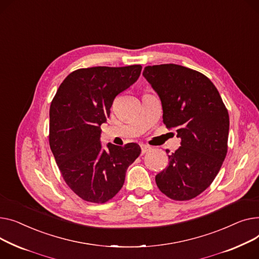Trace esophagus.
I'll return each mask as SVG.
<instances>
[{"instance_id":"esophagus-1","label":"esophagus","mask_w":259,"mask_h":259,"mask_svg":"<svg viewBox=\"0 0 259 259\" xmlns=\"http://www.w3.org/2000/svg\"><path fill=\"white\" fill-rule=\"evenodd\" d=\"M148 150H150V146H148V145H146V144H142V145H141V154H142V155L145 154V153H147Z\"/></svg>"}]
</instances>
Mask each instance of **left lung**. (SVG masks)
<instances>
[{
	"label": "left lung",
	"mask_w": 259,
	"mask_h": 259,
	"mask_svg": "<svg viewBox=\"0 0 259 259\" xmlns=\"http://www.w3.org/2000/svg\"><path fill=\"white\" fill-rule=\"evenodd\" d=\"M143 76L159 95L163 122L181 146L156 176L161 192L188 201L213 182L226 158L229 114L215 85L200 72L175 64L148 66Z\"/></svg>",
	"instance_id": "left-lung-1"
}]
</instances>
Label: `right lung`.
Returning <instances> with one entry per match:
<instances>
[{
	"mask_svg": "<svg viewBox=\"0 0 259 259\" xmlns=\"http://www.w3.org/2000/svg\"><path fill=\"white\" fill-rule=\"evenodd\" d=\"M142 67H93L69 74L50 105L49 143L67 185L82 200L105 203L122 188L137 143L103 148L100 125L115 97L139 78Z\"/></svg>",
	"mask_w": 259,
	"mask_h": 259,
	"instance_id": "add662e5",
	"label": "right lung"
}]
</instances>
